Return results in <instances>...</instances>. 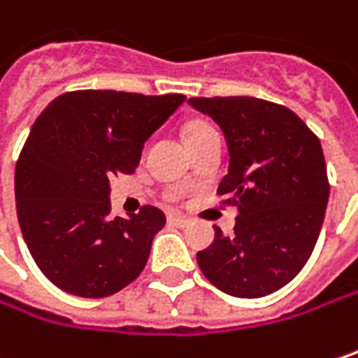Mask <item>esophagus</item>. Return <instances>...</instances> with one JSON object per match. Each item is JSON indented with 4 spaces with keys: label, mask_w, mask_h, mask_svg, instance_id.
<instances>
[{
    "label": "esophagus",
    "mask_w": 358,
    "mask_h": 358,
    "mask_svg": "<svg viewBox=\"0 0 358 358\" xmlns=\"http://www.w3.org/2000/svg\"><path fill=\"white\" fill-rule=\"evenodd\" d=\"M168 223L174 225V227H186L190 223L188 217H182V215H168Z\"/></svg>",
    "instance_id": "34e87169"
}]
</instances>
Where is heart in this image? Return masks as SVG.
I'll list each match as a JSON object with an SVG mask.
<instances>
[{
  "instance_id": "obj_1",
  "label": "heart",
  "mask_w": 358,
  "mask_h": 358,
  "mask_svg": "<svg viewBox=\"0 0 358 358\" xmlns=\"http://www.w3.org/2000/svg\"><path fill=\"white\" fill-rule=\"evenodd\" d=\"M211 124H207V122H203V120H196V122H190V124L186 127L184 135H186V139H192V137H196V135H201V133H207V131H211Z\"/></svg>"
}]
</instances>
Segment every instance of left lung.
Returning <instances> with one entry per match:
<instances>
[{
  "instance_id": "8db88e82",
  "label": "left lung",
  "mask_w": 358,
  "mask_h": 358,
  "mask_svg": "<svg viewBox=\"0 0 358 358\" xmlns=\"http://www.w3.org/2000/svg\"><path fill=\"white\" fill-rule=\"evenodd\" d=\"M221 127L229 147L217 194L238 207L234 236L219 227L196 254L203 275L234 297L256 299L301 273L324 223L330 196L317 135L291 108L252 96L190 98Z\"/></svg>"
}]
</instances>
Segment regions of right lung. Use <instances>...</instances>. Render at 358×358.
Instances as JSON below:
<instances>
[{
  "label": "right lung",
  "instance_id": "add662e5",
  "mask_svg": "<svg viewBox=\"0 0 358 358\" xmlns=\"http://www.w3.org/2000/svg\"><path fill=\"white\" fill-rule=\"evenodd\" d=\"M186 100L76 90L34 120L16 162V211L36 266L65 293L102 299L145 268L166 215L143 205L113 217L108 178L133 174L143 143Z\"/></svg>",
  "mask_w": 358,
  "mask_h": 358
}]
</instances>
